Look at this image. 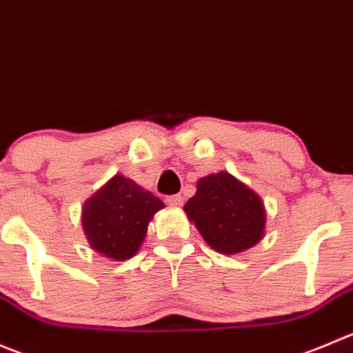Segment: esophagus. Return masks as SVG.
<instances>
[{
    "instance_id": "esophagus-1",
    "label": "esophagus",
    "mask_w": 353,
    "mask_h": 353,
    "mask_svg": "<svg viewBox=\"0 0 353 353\" xmlns=\"http://www.w3.org/2000/svg\"><path fill=\"white\" fill-rule=\"evenodd\" d=\"M165 201L170 207H181L183 205V196L181 194H170V196L165 198Z\"/></svg>"
}]
</instances>
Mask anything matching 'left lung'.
I'll return each mask as SVG.
<instances>
[{"instance_id": "1", "label": "left lung", "mask_w": 353, "mask_h": 353, "mask_svg": "<svg viewBox=\"0 0 353 353\" xmlns=\"http://www.w3.org/2000/svg\"><path fill=\"white\" fill-rule=\"evenodd\" d=\"M184 212L205 241L225 255L259 243L265 225L259 194L228 172L201 177L196 194L186 201Z\"/></svg>"}]
</instances>
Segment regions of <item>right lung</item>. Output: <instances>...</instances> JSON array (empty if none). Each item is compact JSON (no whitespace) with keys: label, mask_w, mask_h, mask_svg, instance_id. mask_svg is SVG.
<instances>
[{"label":"right lung","mask_w":353,"mask_h":353,"mask_svg":"<svg viewBox=\"0 0 353 353\" xmlns=\"http://www.w3.org/2000/svg\"><path fill=\"white\" fill-rule=\"evenodd\" d=\"M160 208V198L128 177L115 176L85 201L82 228L97 252L121 262L138 252L148 222Z\"/></svg>","instance_id":"obj_1"}]
</instances>
